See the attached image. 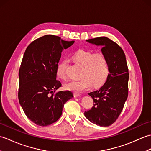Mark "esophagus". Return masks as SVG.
<instances>
[{"label": "esophagus", "mask_w": 151, "mask_h": 151, "mask_svg": "<svg viewBox=\"0 0 151 151\" xmlns=\"http://www.w3.org/2000/svg\"><path fill=\"white\" fill-rule=\"evenodd\" d=\"M81 95V93H74V96H75V97H80V96Z\"/></svg>", "instance_id": "obj_1"}]
</instances>
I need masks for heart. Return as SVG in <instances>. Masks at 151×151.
<instances>
[{"label": "heart", "instance_id": "heart-1", "mask_svg": "<svg viewBox=\"0 0 151 151\" xmlns=\"http://www.w3.org/2000/svg\"><path fill=\"white\" fill-rule=\"evenodd\" d=\"M72 60L82 67L81 80L70 81L65 85V89L80 93L89 89L91 85L99 87L106 81L110 74V62L107 56L102 52H95L85 49H79L72 55ZM68 61H60L56 67V75L59 78H67Z\"/></svg>", "mask_w": 151, "mask_h": 151}]
</instances>
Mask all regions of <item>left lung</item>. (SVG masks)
Wrapping results in <instances>:
<instances>
[{"mask_svg": "<svg viewBox=\"0 0 151 151\" xmlns=\"http://www.w3.org/2000/svg\"><path fill=\"white\" fill-rule=\"evenodd\" d=\"M86 41L102 47V52L110 62V74L100 89L88 93L93 100V106L84 115L93 123L108 127L119 116L129 94V73L126 57L121 47L106 37Z\"/></svg>", "mask_w": 151, "mask_h": 151, "instance_id": "8db88e82", "label": "left lung"}]
</instances>
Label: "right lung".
Instances as JSON below:
<instances>
[{"mask_svg": "<svg viewBox=\"0 0 151 151\" xmlns=\"http://www.w3.org/2000/svg\"><path fill=\"white\" fill-rule=\"evenodd\" d=\"M74 42L45 35L32 41L25 50L19 71L18 98L27 117L39 126L58 120L64 104L73 97L70 91H56L62 86L56 80L61 54Z\"/></svg>", "mask_w": 151, "mask_h": 151, "instance_id": "obj_1", "label": "right lung"}]
</instances>
